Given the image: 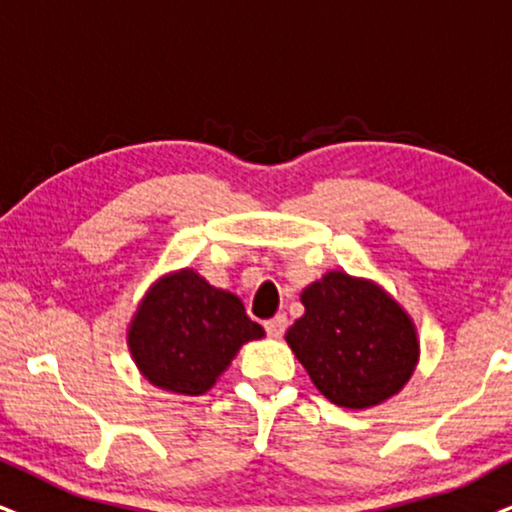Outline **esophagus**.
<instances>
[{
    "mask_svg": "<svg viewBox=\"0 0 512 512\" xmlns=\"http://www.w3.org/2000/svg\"><path fill=\"white\" fill-rule=\"evenodd\" d=\"M288 328V319L283 314L274 316V319H269L264 323V331H267L269 338H283V333H286Z\"/></svg>",
    "mask_w": 512,
    "mask_h": 512,
    "instance_id": "obj_1",
    "label": "esophagus"
}]
</instances>
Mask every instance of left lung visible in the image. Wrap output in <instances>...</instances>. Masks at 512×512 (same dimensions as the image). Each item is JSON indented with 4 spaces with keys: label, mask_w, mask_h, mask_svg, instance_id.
<instances>
[{
    "label": "left lung",
    "mask_w": 512,
    "mask_h": 512,
    "mask_svg": "<svg viewBox=\"0 0 512 512\" xmlns=\"http://www.w3.org/2000/svg\"><path fill=\"white\" fill-rule=\"evenodd\" d=\"M300 300L304 316L286 342L323 397L371 409L409 383L420 354L416 326L378 283L328 271Z\"/></svg>",
    "instance_id": "1"
}]
</instances>
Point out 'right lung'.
<instances>
[{
	"label": "right lung",
	"instance_id": "obj_1",
	"mask_svg": "<svg viewBox=\"0 0 512 512\" xmlns=\"http://www.w3.org/2000/svg\"><path fill=\"white\" fill-rule=\"evenodd\" d=\"M264 338L243 302L193 269L153 283L127 331L134 364L148 383L174 394H205L245 342Z\"/></svg>",
	"mask_w": 512,
	"mask_h": 512
}]
</instances>
